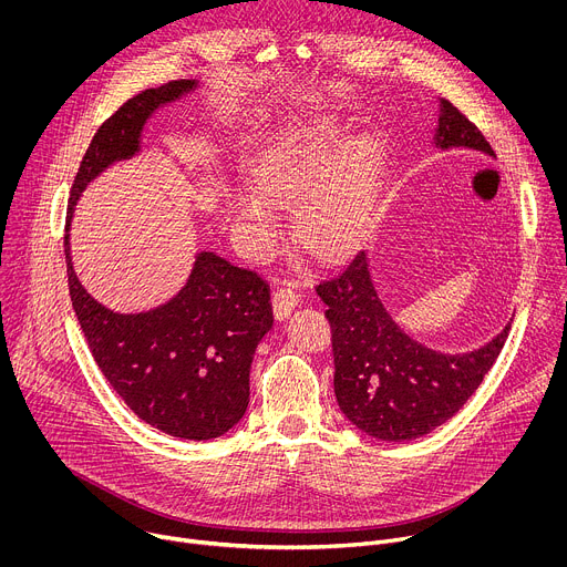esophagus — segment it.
I'll use <instances>...</instances> for the list:
<instances>
[{
	"instance_id": "1",
	"label": "esophagus",
	"mask_w": 567,
	"mask_h": 567,
	"mask_svg": "<svg viewBox=\"0 0 567 567\" xmlns=\"http://www.w3.org/2000/svg\"><path fill=\"white\" fill-rule=\"evenodd\" d=\"M298 289L289 282V285H282V287H276L274 289V296H271V305H274V313L276 318H285L291 313V309L298 305Z\"/></svg>"
}]
</instances>
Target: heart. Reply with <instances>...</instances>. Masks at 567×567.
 Returning <instances> with one entry per match:
<instances>
[{
	"label": "heart",
	"instance_id": "obj_1",
	"mask_svg": "<svg viewBox=\"0 0 567 567\" xmlns=\"http://www.w3.org/2000/svg\"><path fill=\"white\" fill-rule=\"evenodd\" d=\"M341 141V127L322 121L280 138L258 156L254 177L259 188H241L235 213L260 256L280 245L278 206L293 204V235L316 258H339L359 239L379 190L383 150L374 138H359L332 162Z\"/></svg>",
	"mask_w": 567,
	"mask_h": 567
}]
</instances>
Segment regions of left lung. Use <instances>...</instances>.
<instances>
[{
	"mask_svg": "<svg viewBox=\"0 0 567 567\" xmlns=\"http://www.w3.org/2000/svg\"><path fill=\"white\" fill-rule=\"evenodd\" d=\"M435 145L494 154L484 134L444 99ZM316 293L328 305L339 406L357 429L385 442L415 440L449 422L494 368L512 330L509 322L492 343L468 354L424 348L383 309L363 251L320 280Z\"/></svg>",
	"mask_w": 567,
	"mask_h": 567,
	"instance_id": "1",
	"label": "left lung"
}]
</instances>
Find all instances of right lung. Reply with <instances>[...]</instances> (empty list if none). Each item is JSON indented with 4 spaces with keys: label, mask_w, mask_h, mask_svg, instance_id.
<instances>
[{
    "label": "right lung",
    "mask_w": 567,
    "mask_h": 567,
    "mask_svg": "<svg viewBox=\"0 0 567 567\" xmlns=\"http://www.w3.org/2000/svg\"><path fill=\"white\" fill-rule=\"evenodd\" d=\"M195 87L175 80L123 103L94 134L75 173L66 228L85 186L138 150L147 116ZM69 296L103 377L145 424L182 440H213L249 406V372L274 326L269 285L215 254H199L186 287L145 313H116L78 282L64 235Z\"/></svg>",
    "instance_id": "add662e5"
}]
</instances>
